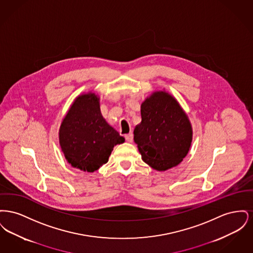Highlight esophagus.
<instances>
[{
	"mask_svg": "<svg viewBox=\"0 0 253 253\" xmlns=\"http://www.w3.org/2000/svg\"><path fill=\"white\" fill-rule=\"evenodd\" d=\"M125 138H126V140H127L128 142H132V140H133V134H132V132H130L129 133L125 134Z\"/></svg>",
	"mask_w": 253,
	"mask_h": 253,
	"instance_id": "obj_1",
	"label": "esophagus"
}]
</instances>
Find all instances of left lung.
Instances as JSON below:
<instances>
[{"mask_svg":"<svg viewBox=\"0 0 253 253\" xmlns=\"http://www.w3.org/2000/svg\"><path fill=\"white\" fill-rule=\"evenodd\" d=\"M141 122L133 130L142 160L159 171L179 165L193 141V127L179 102L164 89L155 91L140 106Z\"/></svg>","mask_w":253,"mask_h":253,"instance_id":"left-lung-1","label":"left lung"}]
</instances>
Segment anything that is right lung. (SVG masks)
Wrapping results in <instances>:
<instances>
[{
  "label": "right lung",
  "mask_w": 253,
  "mask_h": 253,
  "mask_svg": "<svg viewBox=\"0 0 253 253\" xmlns=\"http://www.w3.org/2000/svg\"><path fill=\"white\" fill-rule=\"evenodd\" d=\"M60 149L73 168L93 172L108 162L116 145L125 142L102 117L99 96L87 92L77 96L61 121Z\"/></svg>",
  "instance_id": "right-lung-1"
}]
</instances>
